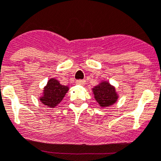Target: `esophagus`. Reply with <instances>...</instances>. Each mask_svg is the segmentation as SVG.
Here are the masks:
<instances>
[{
  "label": "esophagus",
  "instance_id": "obj_1",
  "mask_svg": "<svg viewBox=\"0 0 161 161\" xmlns=\"http://www.w3.org/2000/svg\"><path fill=\"white\" fill-rule=\"evenodd\" d=\"M76 84L78 85H81V86H83V85H85V80H77L76 81Z\"/></svg>",
  "mask_w": 161,
  "mask_h": 161
}]
</instances>
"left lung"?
Returning a JSON list of instances; mask_svg holds the SVG:
<instances>
[{"mask_svg":"<svg viewBox=\"0 0 161 161\" xmlns=\"http://www.w3.org/2000/svg\"><path fill=\"white\" fill-rule=\"evenodd\" d=\"M95 100L102 107L112 106L118 101L119 95L115 88L108 81H102L93 88Z\"/></svg>","mask_w":161,"mask_h":161,"instance_id":"obj_1","label":"left lung"}]
</instances>
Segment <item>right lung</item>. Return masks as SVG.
<instances>
[{"mask_svg": "<svg viewBox=\"0 0 161 161\" xmlns=\"http://www.w3.org/2000/svg\"><path fill=\"white\" fill-rule=\"evenodd\" d=\"M69 88L62 85L57 80L51 78L43 89V93L40 97V102L50 108H55L63 100Z\"/></svg>", "mask_w": 161, "mask_h": 161, "instance_id": "add662e5", "label": "right lung"}]
</instances>
